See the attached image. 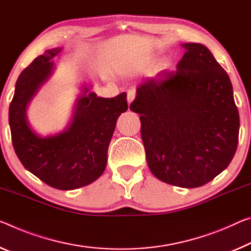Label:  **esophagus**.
<instances>
[{
	"label": "esophagus",
	"mask_w": 251,
	"mask_h": 251,
	"mask_svg": "<svg viewBox=\"0 0 251 251\" xmlns=\"http://www.w3.org/2000/svg\"><path fill=\"white\" fill-rule=\"evenodd\" d=\"M134 98H135V90L129 89L128 91H127V102H128V105L132 104Z\"/></svg>",
	"instance_id": "obj_1"
}]
</instances>
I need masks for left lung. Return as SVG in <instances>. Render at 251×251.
<instances>
[{
  "label": "left lung",
  "instance_id": "1",
  "mask_svg": "<svg viewBox=\"0 0 251 251\" xmlns=\"http://www.w3.org/2000/svg\"><path fill=\"white\" fill-rule=\"evenodd\" d=\"M176 71L142 81L129 108L141 114L147 165L180 188L204 185L228 168L239 136V113L228 74L208 48L182 43Z\"/></svg>",
  "mask_w": 251,
  "mask_h": 251
}]
</instances>
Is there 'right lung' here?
<instances>
[{"label":"right lung","instance_id":"1","mask_svg":"<svg viewBox=\"0 0 251 251\" xmlns=\"http://www.w3.org/2000/svg\"><path fill=\"white\" fill-rule=\"evenodd\" d=\"M63 48L46 50L22 71L9 108L12 144L23 166L58 190H75L96 181L107 165V152L116 122L127 110L126 94L97 97L83 83L73 115L61 132L42 136L27 118L30 102L55 70L52 59Z\"/></svg>","mask_w":251,"mask_h":251}]
</instances>
